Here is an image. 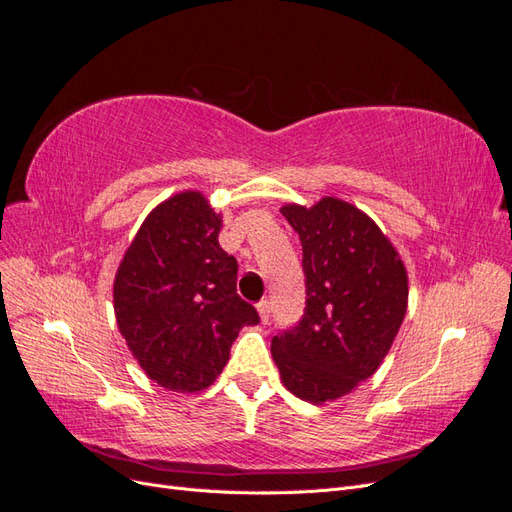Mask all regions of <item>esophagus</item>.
<instances>
[{"label":"esophagus","mask_w":512,"mask_h":512,"mask_svg":"<svg viewBox=\"0 0 512 512\" xmlns=\"http://www.w3.org/2000/svg\"><path fill=\"white\" fill-rule=\"evenodd\" d=\"M256 309H258V314H260L262 322H267L269 316H271V303L265 299V301H260V303L256 305Z\"/></svg>","instance_id":"obj_1"}]
</instances>
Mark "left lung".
<instances>
[{
	"mask_svg": "<svg viewBox=\"0 0 512 512\" xmlns=\"http://www.w3.org/2000/svg\"><path fill=\"white\" fill-rule=\"evenodd\" d=\"M303 245L305 309L277 333L273 361L286 389L322 404L380 367L404 322L408 275L395 247L363 211L337 198L282 207Z\"/></svg>",
	"mask_w": 512,
	"mask_h": 512,
	"instance_id": "1",
	"label": "left lung"
}]
</instances>
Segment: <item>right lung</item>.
<instances>
[{
	"label": "right lung",
	"instance_id": "1",
	"mask_svg": "<svg viewBox=\"0 0 512 512\" xmlns=\"http://www.w3.org/2000/svg\"><path fill=\"white\" fill-rule=\"evenodd\" d=\"M222 215L183 192L153 209L115 277V316L134 359L164 389L203 391L222 374L252 303L237 294V258L218 235Z\"/></svg>",
	"mask_w": 512,
	"mask_h": 512
}]
</instances>
